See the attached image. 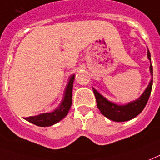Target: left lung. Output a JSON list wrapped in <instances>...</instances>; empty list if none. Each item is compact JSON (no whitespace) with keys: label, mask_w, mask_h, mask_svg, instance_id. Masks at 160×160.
Here are the masks:
<instances>
[{"label":"left lung","mask_w":160,"mask_h":160,"mask_svg":"<svg viewBox=\"0 0 160 160\" xmlns=\"http://www.w3.org/2000/svg\"><path fill=\"white\" fill-rule=\"evenodd\" d=\"M148 58L151 62V55L149 51L148 50ZM151 75H153V66L150 64ZM152 85H153V78L151 80L149 85L142 93V95L139 98L134 102L124 106H119L115 103L107 101L105 97L101 95L97 91L93 88L94 94L96 96V104L98 109L101 111V113L104 115L110 120L115 121V122H125V121L131 120L135 117H137L143 108L145 107L148 98L150 96L151 91H152Z\"/></svg>","instance_id":"1"}]
</instances>
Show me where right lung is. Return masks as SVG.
Masks as SVG:
<instances>
[{
  "label": "right lung",
  "mask_w": 160,
  "mask_h": 160,
  "mask_svg": "<svg viewBox=\"0 0 160 160\" xmlns=\"http://www.w3.org/2000/svg\"><path fill=\"white\" fill-rule=\"evenodd\" d=\"M74 80H75V75H73L69 77V83H68L66 88H65V91H64V99L54 111L49 113L39 114V115L35 116V117L25 118V119L32 123L40 127L51 126V125L57 123L58 122L62 120L68 114L69 108L71 107L72 90H73Z\"/></svg>",
  "instance_id": "add662e5"
}]
</instances>
